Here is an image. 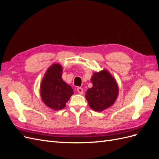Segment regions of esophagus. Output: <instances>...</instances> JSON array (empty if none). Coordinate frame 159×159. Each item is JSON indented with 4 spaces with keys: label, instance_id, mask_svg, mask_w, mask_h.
<instances>
[{
    "label": "esophagus",
    "instance_id": "esophagus-1",
    "mask_svg": "<svg viewBox=\"0 0 159 159\" xmlns=\"http://www.w3.org/2000/svg\"><path fill=\"white\" fill-rule=\"evenodd\" d=\"M77 91H78V92L80 94H82L84 93V90L81 88H78V89H77Z\"/></svg>",
    "mask_w": 159,
    "mask_h": 159
}]
</instances>
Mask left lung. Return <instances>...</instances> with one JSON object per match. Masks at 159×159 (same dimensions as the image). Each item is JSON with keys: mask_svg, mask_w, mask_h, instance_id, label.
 <instances>
[{"mask_svg": "<svg viewBox=\"0 0 159 159\" xmlns=\"http://www.w3.org/2000/svg\"><path fill=\"white\" fill-rule=\"evenodd\" d=\"M92 88L85 93L89 106L95 111H103L114 104L119 94L116 80L109 71L103 69L91 76Z\"/></svg>", "mask_w": 159, "mask_h": 159, "instance_id": "left-lung-1", "label": "left lung"}]
</instances>
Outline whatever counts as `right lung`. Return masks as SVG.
Wrapping results in <instances>:
<instances>
[{
  "label": "right lung",
  "mask_w": 159,
  "mask_h": 159,
  "mask_svg": "<svg viewBox=\"0 0 159 159\" xmlns=\"http://www.w3.org/2000/svg\"><path fill=\"white\" fill-rule=\"evenodd\" d=\"M62 66L58 63L50 66L47 70L40 85L42 102L53 110H60L74 94L73 89L62 80Z\"/></svg>",
  "instance_id": "1"
}]
</instances>
